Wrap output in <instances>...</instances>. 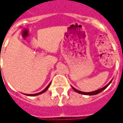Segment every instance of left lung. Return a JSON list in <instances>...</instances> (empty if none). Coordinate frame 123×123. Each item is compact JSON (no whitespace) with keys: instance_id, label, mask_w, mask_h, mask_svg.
<instances>
[{"instance_id":"obj_1","label":"left lung","mask_w":123,"mask_h":123,"mask_svg":"<svg viewBox=\"0 0 123 123\" xmlns=\"http://www.w3.org/2000/svg\"><path fill=\"white\" fill-rule=\"evenodd\" d=\"M112 80H111L110 82H109V84H107V85L105 86H104L103 88H101V89H99V90H95L94 91V92H81V91H79L78 90H76V89H75L74 88H73L72 86V89L74 90L76 92L78 93H80V94H83V95H96V94H98V93H101L102 91H103L105 88H107V86H108L111 83V82H112Z\"/></svg>"}]
</instances>
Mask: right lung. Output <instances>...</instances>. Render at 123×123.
<instances>
[{"mask_svg":"<svg viewBox=\"0 0 123 123\" xmlns=\"http://www.w3.org/2000/svg\"><path fill=\"white\" fill-rule=\"evenodd\" d=\"M50 85H51V83H49V85L47 86V87H46V88H45V89H44L43 91H41V92H39V93H35V94H25V95H28V96H35V95H39V94H41V93H43L45 92L46 91L48 90L49 87L50 86Z\"/></svg>","mask_w":123,"mask_h":123,"instance_id":"1","label":"right lung"}]
</instances>
